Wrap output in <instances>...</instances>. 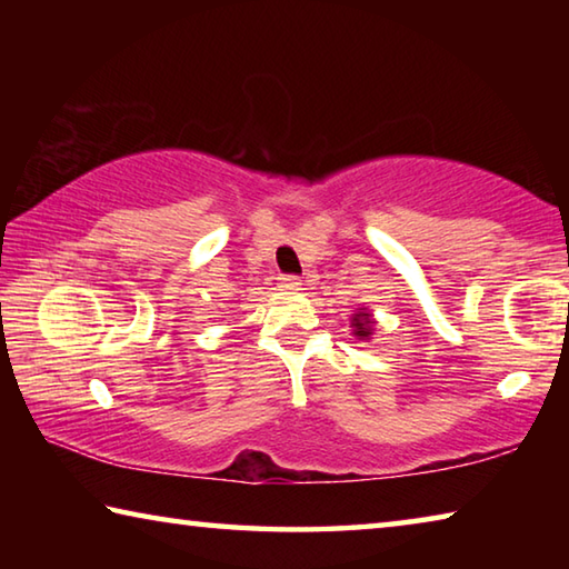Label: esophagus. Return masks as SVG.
I'll use <instances>...</instances> for the list:
<instances>
[{"mask_svg":"<svg viewBox=\"0 0 569 569\" xmlns=\"http://www.w3.org/2000/svg\"><path fill=\"white\" fill-rule=\"evenodd\" d=\"M278 288L281 291H301V281L296 276H278Z\"/></svg>","mask_w":569,"mask_h":569,"instance_id":"obj_1","label":"esophagus"}]
</instances>
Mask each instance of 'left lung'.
<instances>
[{"label": "left lung", "mask_w": 569, "mask_h": 569, "mask_svg": "<svg viewBox=\"0 0 569 569\" xmlns=\"http://www.w3.org/2000/svg\"><path fill=\"white\" fill-rule=\"evenodd\" d=\"M373 326H377V319H373L369 308H359V311L351 316V331L359 341H371Z\"/></svg>", "instance_id": "8db88e82"}]
</instances>
